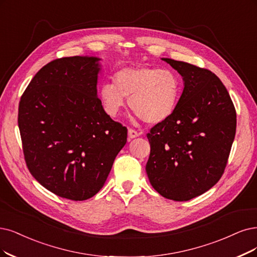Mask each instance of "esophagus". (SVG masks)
Here are the masks:
<instances>
[{
	"label": "esophagus",
	"instance_id": "esophagus-1",
	"mask_svg": "<svg viewBox=\"0 0 257 257\" xmlns=\"http://www.w3.org/2000/svg\"><path fill=\"white\" fill-rule=\"evenodd\" d=\"M140 136V134L138 131H136L135 129H128V138L129 139H136Z\"/></svg>",
	"mask_w": 257,
	"mask_h": 257
}]
</instances>
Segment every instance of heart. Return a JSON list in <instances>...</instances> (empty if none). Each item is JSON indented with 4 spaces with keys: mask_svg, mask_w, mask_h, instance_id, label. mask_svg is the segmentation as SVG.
I'll list each match as a JSON object with an SVG mask.
<instances>
[{
    "mask_svg": "<svg viewBox=\"0 0 257 257\" xmlns=\"http://www.w3.org/2000/svg\"><path fill=\"white\" fill-rule=\"evenodd\" d=\"M114 83L104 82L98 97L109 116L116 117L128 99L130 109L148 123H159L174 113L181 94L177 73L153 66H131L119 70Z\"/></svg>",
    "mask_w": 257,
    "mask_h": 257,
    "instance_id": "1",
    "label": "heart"
}]
</instances>
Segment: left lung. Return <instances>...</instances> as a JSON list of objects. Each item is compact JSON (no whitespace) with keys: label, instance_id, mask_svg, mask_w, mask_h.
<instances>
[{"label":"left lung","instance_id":"1","mask_svg":"<svg viewBox=\"0 0 257 257\" xmlns=\"http://www.w3.org/2000/svg\"><path fill=\"white\" fill-rule=\"evenodd\" d=\"M183 79L174 113L147 135L150 184L170 200L188 201L221 178L236 132V112L229 92L211 71L162 58Z\"/></svg>","mask_w":257,"mask_h":257}]
</instances>
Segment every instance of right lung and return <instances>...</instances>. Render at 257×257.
<instances>
[{"instance_id":"add662e5","label":"right lung","mask_w":257,"mask_h":257,"mask_svg":"<svg viewBox=\"0 0 257 257\" xmlns=\"http://www.w3.org/2000/svg\"><path fill=\"white\" fill-rule=\"evenodd\" d=\"M100 58L56 59L38 72L19 104L26 165L55 195L82 201L96 195L127 142L97 97Z\"/></svg>"}]
</instances>
